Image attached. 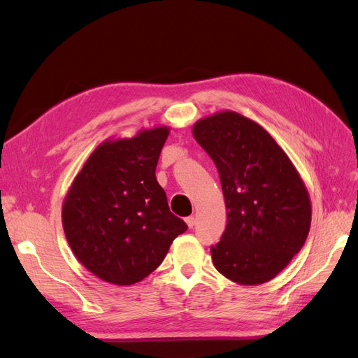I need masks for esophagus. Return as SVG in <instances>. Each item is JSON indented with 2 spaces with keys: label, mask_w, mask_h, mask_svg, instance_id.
Returning <instances> with one entry per match:
<instances>
[{
  "label": "esophagus",
  "mask_w": 358,
  "mask_h": 358,
  "mask_svg": "<svg viewBox=\"0 0 358 358\" xmlns=\"http://www.w3.org/2000/svg\"><path fill=\"white\" fill-rule=\"evenodd\" d=\"M185 222L187 224L189 228H194V225H195V218H194V217H186V218H185Z\"/></svg>",
  "instance_id": "1"
}]
</instances>
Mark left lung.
I'll return each mask as SVG.
<instances>
[{
	"label": "left lung",
	"instance_id": "1",
	"mask_svg": "<svg viewBox=\"0 0 358 358\" xmlns=\"http://www.w3.org/2000/svg\"><path fill=\"white\" fill-rule=\"evenodd\" d=\"M194 137L217 166L227 206L215 268L240 285L271 280L303 247L310 201L287 155L255 121L222 111L199 120Z\"/></svg>",
	"mask_w": 358,
	"mask_h": 358
}]
</instances>
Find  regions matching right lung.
Listing matches in <instances>:
<instances>
[{"label": "right lung", "mask_w": 358, "mask_h": 358, "mask_svg": "<svg viewBox=\"0 0 358 358\" xmlns=\"http://www.w3.org/2000/svg\"><path fill=\"white\" fill-rule=\"evenodd\" d=\"M167 127L98 145L63 202L62 222L76 259L99 279L133 285L156 270L187 225L173 215L156 166Z\"/></svg>", "instance_id": "1"}]
</instances>
